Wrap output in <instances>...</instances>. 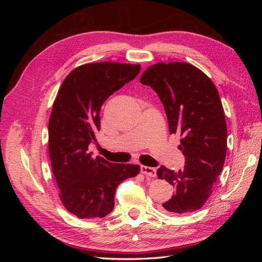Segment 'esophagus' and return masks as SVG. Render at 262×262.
Instances as JSON below:
<instances>
[{
  "label": "esophagus",
  "mask_w": 262,
  "mask_h": 262,
  "mask_svg": "<svg viewBox=\"0 0 262 262\" xmlns=\"http://www.w3.org/2000/svg\"><path fill=\"white\" fill-rule=\"evenodd\" d=\"M141 172L147 177H155L156 176V169L154 167H148V166H141Z\"/></svg>",
  "instance_id": "1"
}]
</instances>
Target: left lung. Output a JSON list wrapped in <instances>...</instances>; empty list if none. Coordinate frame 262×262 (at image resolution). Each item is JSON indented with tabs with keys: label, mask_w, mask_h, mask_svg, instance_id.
Here are the masks:
<instances>
[{
	"label": "left lung",
	"mask_w": 262,
	"mask_h": 262,
	"mask_svg": "<svg viewBox=\"0 0 262 262\" xmlns=\"http://www.w3.org/2000/svg\"><path fill=\"white\" fill-rule=\"evenodd\" d=\"M140 82L156 92L164 106L170 134H179L185 167L178 171L161 166L157 176L176 191L163 208L171 214L201 209L223 169L227 128L215 85L202 71L186 62L157 63Z\"/></svg>",
	"instance_id": "8db88e82"
}]
</instances>
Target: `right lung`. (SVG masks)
Segmentation results:
<instances>
[{"mask_svg":"<svg viewBox=\"0 0 262 262\" xmlns=\"http://www.w3.org/2000/svg\"><path fill=\"white\" fill-rule=\"evenodd\" d=\"M141 66L89 63L74 69L60 86L49 119V156L66 209L80 219L104 217L114 210L117 187L137 176L139 165L92 157L99 113L107 98L140 73Z\"/></svg>","mask_w":262,"mask_h":262,"instance_id":"obj_1","label":"right lung"}]
</instances>
